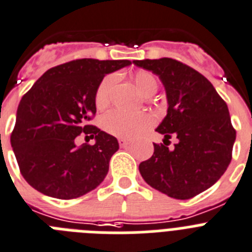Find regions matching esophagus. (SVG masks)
Here are the masks:
<instances>
[{
  "instance_id": "esophagus-1",
  "label": "esophagus",
  "mask_w": 252,
  "mask_h": 252,
  "mask_svg": "<svg viewBox=\"0 0 252 252\" xmlns=\"http://www.w3.org/2000/svg\"><path fill=\"white\" fill-rule=\"evenodd\" d=\"M118 143H120V147L126 148V147H128V145H130L131 141L127 140V139H118Z\"/></svg>"
}]
</instances>
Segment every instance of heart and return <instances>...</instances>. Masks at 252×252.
<instances>
[{
    "instance_id": "obj_1",
    "label": "heart",
    "mask_w": 252,
    "mask_h": 252,
    "mask_svg": "<svg viewBox=\"0 0 252 252\" xmlns=\"http://www.w3.org/2000/svg\"><path fill=\"white\" fill-rule=\"evenodd\" d=\"M134 81L144 96H152L158 90V81L149 71H136ZM117 83V75L109 74L99 83L94 95V103L98 109H105L111 103L112 92ZM152 125V118L144 112H125L120 109L108 112L102 118V127L105 132L121 139H132L147 130Z\"/></svg>"
}]
</instances>
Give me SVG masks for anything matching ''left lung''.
Returning a JSON list of instances; mask_svg holds the SVG:
<instances>
[{"mask_svg":"<svg viewBox=\"0 0 252 252\" xmlns=\"http://www.w3.org/2000/svg\"><path fill=\"white\" fill-rule=\"evenodd\" d=\"M134 63L162 80L168 111L157 131L163 144L139 165L148 185L169 197L186 200L208 190L231 163L236 130L227 103L204 75L173 59L143 60ZM178 139L173 150L169 139Z\"/></svg>","mask_w":252,"mask_h":252,"instance_id":"1","label":"left lung"}]
</instances>
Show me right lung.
<instances>
[{
  "instance_id": "obj_1",
  "label": "right lung",
  "mask_w": 252,
  "mask_h": 252,
  "mask_svg": "<svg viewBox=\"0 0 252 252\" xmlns=\"http://www.w3.org/2000/svg\"><path fill=\"white\" fill-rule=\"evenodd\" d=\"M128 60L80 59L49 68L21 98L11 147L25 181L47 196L70 200L99 186L108 173L118 141L89 122L94 95L105 74L128 66ZM94 146L76 147L80 133Z\"/></svg>"
}]
</instances>
